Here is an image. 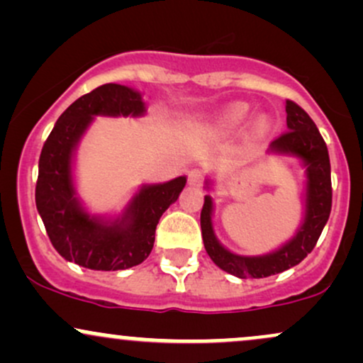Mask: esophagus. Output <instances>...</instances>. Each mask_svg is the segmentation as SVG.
Here are the masks:
<instances>
[{"instance_id": "esophagus-1", "label": "esophagus", "mask_w": 363, "mask_h": 363, "mask_svg": "<svg viewBox=\"0 0 363 363\" xmlns=\"http://www.w3.org/2000/svg\"><path fill=\"white\" fill-rule=\"evenodd\" d=\"M203 170L201 169H191L189 172H187V181H189V184L193 186H201L203 184Z\"/></svg>"}]
</instances>
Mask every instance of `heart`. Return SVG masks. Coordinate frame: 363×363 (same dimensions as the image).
Masks as SVG:
<instances>
[{
  "instance_id": "obj_1",
  "label": "heart",
  "mask_w": 363,
  "mask_h": 363,
  "mask_svg": "<svg viewBox=\"0 0 363 363\" xmlns=\"http://www.w3.org/2000/svg\"><path fill=\"white\" fill-rule=\"evenodd\" d=\"M245 116H247V106H244V104H237V106L230 107V109L225 112L222 121L225 126H237V124L242 123ZM259 128H264V123H259Z\"/></svg>"
}]
</instances>
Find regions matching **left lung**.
Returning a JSON list of instances; mask_svg holds the SVG:
<instances>
[{
  "label": "left lung",
  "instance_id": "1",
  "mask_svg": "<svg viewBox=\"0 0 363 363\" xmlns=\"http://www.w3.org/2000/svg\"><path fill=\"white\" fill-rule=\"evenodd\" d=\"M286 126L272 143V148L281 153H294L307 165V203L306 220L298 234L283 247L259 257H245L227 251L215 239L211 228V198L206 196L201 210V235L211 261L223 272L237 278H266L298 264L318 244L333 205L331 165L326 141L306 111L294 101H286Z\"/></svg>",
  "mask_w": 363,
  "mask_h": 363
}]
</instances>
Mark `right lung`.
Wrapping results in <instances>:
<instances>
[{
	"mask_svg": "<svg viewBox=\"0 0 363 363\" xmlns=\"http://www.w3.org/2000/svg\"><path fill=\"white\" fill-rule=\"evenodd\" d=\"M143 111L140 94L106 83L62 112L40 152L37 210L54 249L83 268L116 272L143 262L153 249L158 220L186 186V177L181 176L165 184L143 187L124 218L114 223L90 218L78 205L73 196L72 155L91 116H140Z\"/></svg>",
	"mask_w": 363,
	"mask_h": 363,
	"instance_id": "right-lung-1",
	"label": "right lung"
}]
</instances>
